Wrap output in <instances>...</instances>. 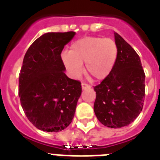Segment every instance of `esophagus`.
<instances>
[{
  "mask_svg": "<svg viewBox=\"0 0 160 160\" xmlns=\"http://www.w3.org/2000/svg\"><path fill=\"white\" fill-rule=\"evenodd\" d=\"M81 86H82L83 90H85V89H90V87H91L90 85L85 84V83H82V84H81Z\"/></svg>",
  "mask_w": 160,
  "mask_h": 160,
  "instance_id": "esophagus-1",
  "label": "esophagus"
}]
</instances>
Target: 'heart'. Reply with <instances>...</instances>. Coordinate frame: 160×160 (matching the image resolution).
<instances>
[{
    "label": "heart",
    "mask_w": 160,
    "mask_h": 160,
    "mask_svg": "<svg viewBox=\"0 0 160 160\" xmlns=\"http://www.w3.org/2000/svg\"><path fill=\"white\" fill-rule=\"evenodd\" d=\"M119 55L116 41L101 36H86L74 41L70 51L61 53V60L72 77H79L85 63L86 72L95 80H104L111 73Z\"/></svg>",
    "instance_id": "heart-1"
}]
</instances>
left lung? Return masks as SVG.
I'll use <instances>...</instances> for the list:
<instances>
[{
	"instance_id": "8db88e82",
	"label": "left lung",
	"mask_w": 160,
	"mask_h": 160,
	"mask_svg": "<svg viewBox=\"0 0 160 160\" xmlns=\"http://www.w3.org/2000/svg\"><path fill=\"white\" fill-rule=\"evenodd\" d=\"M119 55L111 73L94 90V111L99 121L109 128L126 126L139 116L144 105L145 75L139 55L114 32Z\"/></svg>"
}]
</instances>
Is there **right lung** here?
<instances>
[{
    "label": "right lung",
    "instance_id": "obj_1",
    "mask_svg": "<svg viewBox=\"0 0 160 160\" xmlns=\"http://www.w3.org/2000/svg\"><path fill=\"white\" fill-rule=\"evenodd\" d=\"M75 32H49L26 51L19 74V97L26 117L37 129L59 132L71 123L81 83L65 74L60 54Z\"/></svg>",
    "mask_w": 160,
    "mask_h": 160
}]
</instances>
